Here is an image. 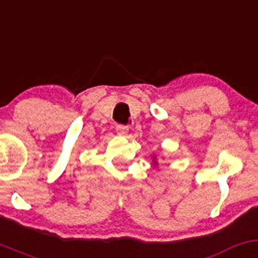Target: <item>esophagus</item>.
<instances>
[{
  "mask_svg": "<svg viewBox=\"0 0 258 258\" xmlns=\"http://www.w3.org/2000/svg\"><path fill=\"white\" fill-rule=\"evenodd\" d=\"M115 130H117V133L119 135H126L128 134V126L126 125H123V124H118L117 126H115Z\"/></svg>",
  "mask_w": 258,
  "mask_h": 258,
  "instance_id": "esophagus-1",
  "label": "esophagus"
}]
</instances>
